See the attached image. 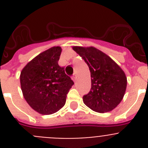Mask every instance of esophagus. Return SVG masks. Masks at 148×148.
Instances as JSON below:
<instances>
[{
  "label": "esophagus",
  "instance_id": "esophagus-1",
  "mask_svg": "<svg viewBox=\"0 0 148 148\" xmlns=\"http://www.w3.org/2000/svg\"><path fill=\"white\" fill-rule=\"evenodd\" d=\"M72 79H73V81H74V82H75L77 80V75H75V74H74V75H73V77H72Z\"/></svg>",
  "mask_w": 148,
  "mask_h": 148
}]
</instances>
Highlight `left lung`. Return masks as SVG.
I'll return each instance as SVG.
<instances>
[{"mask_svg":"<svg viewBox=\"0 0 148 148\" xmlns=\"http://www.w3.org/2000/svg\"><path fill=\"white\" fill-rule=\"evenodd\" d=\"M73 49L87 64L91 73L90 92L83 97L86 106L99 113L111 112L125 93L127 78L112 58L95 47L73 46Z\"/></svg>","mask_w":148,"mask_h":148,"instance_id":"left-lung-1","label":"left lung"}]
</instances>
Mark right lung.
<instances>
[{"mask_svg":"<svg viewBox=\"0 0 148 148\" xmlns=\"http://www.w3.org/2000/svg\"><path fill=\"white\" fill-rule=\"evenodd\" d=\"M62 47L54 46L30 61L20 73V86L28 105L44 115L56 113L64 106L74 83L58 64Z\"/></svg>","mask_w":148,"mask_h":148,"instance_id":"add662e5","label":"right lung"}]
</instances>
